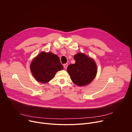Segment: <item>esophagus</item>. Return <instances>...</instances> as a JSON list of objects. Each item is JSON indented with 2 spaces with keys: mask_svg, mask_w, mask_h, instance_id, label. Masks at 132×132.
<instances>
[{
  "mask_svg": "<svg viewBox=\"0 0 132 132\" xmlns=\"http://www.w3.org/2000/svg\"><path fill=\"white\" fill-rule=\"evenodd\" d=\"M68 64H64V68L65 69H67V67H68Z\"/></svg>",
  "mask_w": 132,
  "mask_h": 132,
  "instance_id": "34e87169",
  "label": "esophagus"
}]
</instances>
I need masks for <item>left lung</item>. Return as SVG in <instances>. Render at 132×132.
Segmentation results:
<instances>
[{
  "label": "left lung",
  "mask_w": 132,
  "mask_h": 132,
  "mask_svg": "<svg viewBox=\"0 0 132 132\" xmlns=\"http://www.w3.org/2000/svg\"><path fill=\"white\" fill-rule=\"evenodd\" d=\"M73 59L76 63L67 67L72 81L78 86L89 84L96 77L97 72L95 61L81 53L76 54Z\"/></svg>",
  "instance_id": "1"
}]
</instances>
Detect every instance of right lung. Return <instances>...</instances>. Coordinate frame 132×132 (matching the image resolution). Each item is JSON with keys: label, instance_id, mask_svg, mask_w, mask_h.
I'll return each mask as SVG.
<instances>
[{"label": "right lung", "instance_id": "1", "mask_svg": "<svg viewBox=\"0 0 132 132\" xmlns=\"http://www.w3.org/2000/svg\"><path fill=\"white\" fill-rule=\"evenodd\" d=\"M63 69L59 56L52 53L42 52L32 60L30 70L34 78L45 84L52 80L58 71Z\"/></svg>", "mask_w": 132, "mask_h": 132}]
</instances>
